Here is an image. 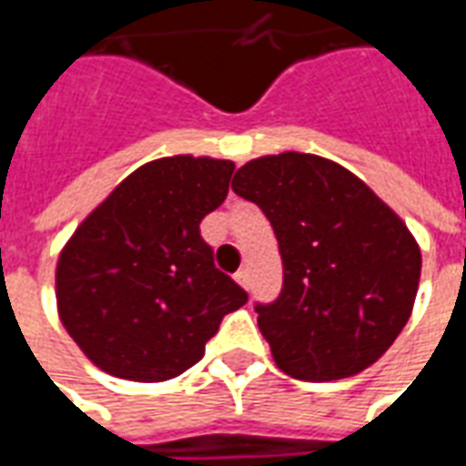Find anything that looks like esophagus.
<instances>
[{"mask_svg":"<svg viewBox=\"0 0 466 466\" xmlns=\"http://www.w3.org/2000/svg\"><path fill=\"white\" fill-rule=\"evenodd\" d=\"M236 280H238L243 289H250V270L248 268H240L238 273H236Z\"/></svg>","mask_w":466,"mask_h":466,"instance_id":"1","label":"esophagus"}]
</instances>
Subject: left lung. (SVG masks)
<instances>
[{
	"mask_svg": "<svg viewBox=\"0 0 466 466\" xmlns=\"http://www.w3.org/2000/svg\"><path fill=\"white\" fill-rule=\"evenodd\" d=\"M233 190L266 213L279 240L283 289L256 313L280 371L333 381L374 364L417 299L421 253L401 218L319 155L250 160Z\"/></svg>",
	"mask_w": 466,
	"mask_h": 466,
	"instance_id": "obj_1",
	"label": "left lung"
}]
</instances>
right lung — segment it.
I'll return each instance as SVG.
<instances>
[{
	"instance_id": "1",
	"label": "right lung",
	"mask_w": 466,
	"mask_h": 466,
	"mask_svg": "<svg viewBox=\"0 0 466 466\" xmlns=\"http://www.w3.org/2000/svg\"><path fill=\"white\" fill-rule=\"evenodd\" d=\"M233 170L190 155L147 163L75 230L57 263L59 319L102 371L130 381L183 374L223 316L248 301L200 236Z\"/></svg>"
}]
</instances>
